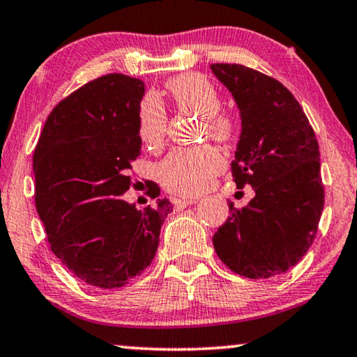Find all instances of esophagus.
<instances>
[{
  "instance_id": "esophagus-1",
  "label": "esophagus",
  "mask_w": 357,
  "mask_h": 357,
  "mask_svg": "<svg viewBox=\"0 0 357 357\" xmlns=\"http://www.w3.org/2000/svg\"><path fill=\"white\" fill-rule=\"evenodd\" d=\"M193 203H197V199L195 198H180L175 202L177 208H185V206H188V204H193Z\"/></svg>"
}]
</instances>
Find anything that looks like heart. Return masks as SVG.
Returning a JSON list of instances; mask_svg holds the SVG:
<instances>
[{"label":"heart","mask_w":357,"mask_h":357,"mask_svg":"<svg viewBox=\"0 0 357 357\" xmlns=\"http://www.w3.org/2000/svg\"><path fill=\"white\" fill-rule=\"evenodd\" d=\"M167 91L175 105L202 116L203 135L227 143L236 136L237 123L227 112H222V99L216 86L197 73L180 75L167 82ZM167 133V114L154 96H148L138 107V135L148 148H159ZM224 167L221 154L213 146L174 149L159 165V178L169 192L187 195L206 190Z\"/></svg>","instance_id":"1"}]
</instances>
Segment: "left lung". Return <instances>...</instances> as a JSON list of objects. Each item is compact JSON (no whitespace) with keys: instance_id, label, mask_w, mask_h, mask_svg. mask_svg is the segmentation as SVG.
<instances>
[{"instance_id":"left-lung-1","label":"left lung","mask_w":357,"mask_h":357,"mask_svg":"<svg viewBox=\"0 0 357 357\" xmlns=\"http://www.w3.org/2000/svg\"><path fill=\"white\" fill-rule=\"evenodd\" d=\"M211 70L242 116L232 178L237 188L255 190L247 206L229 204L214 250L237 275L271 278L297 265L314 243L325 203L319 143L299 102L275 77L232 63Z\"/></svg>"}]
</instances>
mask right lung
I'll return each instance as SVG.
<instances>
[{
  "instance_id": "1",
  "label": "right lung",
  "mask_w": 357,
  "mask_h": 357,
  "mask_svg": "<svg viewBox=\"0 0 357 357\" xmlns=\"http://www.w3.org/2000/svg\"><path fill=\"white\" fill-rule=\"evenodd\" d=\"M144 82L119 73L58 102L33 151L36 208L50 250L87 284L115 289L151 265L169 199L138 211L121 199L138 159ZM148 197L159 188L151 182Z\"/></svg>"
}]
</instances>
